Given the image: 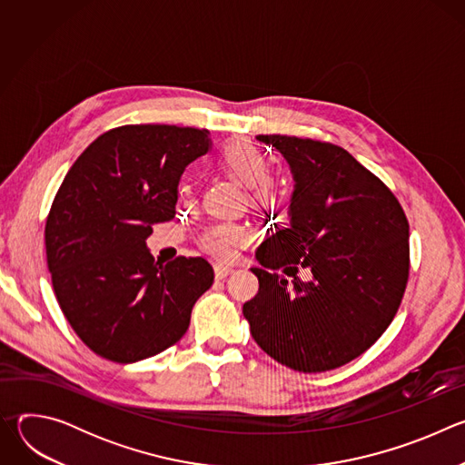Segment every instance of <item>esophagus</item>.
<instances>
[{"mask_svg": "<svg viewBox=\"0 0 465 465\" xmlns=\"http://www.w3.org/2000/svg\"><path fill=\"white\" fill-rule=\"evenodd\" d=\"M232 272H233L232 267H226V264H215V278L217 280H224Z\"/></svg>", "mask_w": 465, "mask_h": 465, "instance_id": "obj_1", "label": "esophagus"}]
</instances>
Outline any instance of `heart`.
Instances as JSON below:
<instances>
[{"instance_id": "heart-1", "label": "heart", "mask_w": 465, "mask_h": 465, "mask_svg": "<svg viewBox=\"0 0 465 465\" xmlns=\"http://www.w3.org/2000/svg\"><path fill=\"white\" fill-rule=\"evenodd\" d=\"M217 165L237 183L252 187V198L257 203H269L274 194V185L264 178L269 162L264 154L246 140H230L217 153ZM250 233L235 223L212 226L203 237V248L219 259H232L239 246L246 244Z\"/></svg>"}]
</instances>
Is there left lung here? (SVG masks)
Here are the masks:
<instances>
[{
	"label": "left lung",
	"mask_w": 465,
	"mask_h": 465,
	"mask_svg": "<svg viewBox=\"0 0 465 465\" xmlns=\"http://www.w3.org/2000/svg\"><path fill=\"white\" fill-rule=\"evenodd\" d=\"M289 163V228L255 252L259 292L242 305L257 346L303 373L364 353L393 320L409 280V223L391 191L348 151L294 136H255ZM312 280L286 275L295 264ZM283 268L284 277L272 271ZM283 273V274H284ZM282 274V275H283Z\"/></svg>",
	"instance_id": "obj_1"
}]
</instances>
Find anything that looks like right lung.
Masks as SVG:
<instances>
[{"label":"right lung","mask_w":465,"mask_h":465,"mask_svg":"<svg viewBox=\"0 0 465 465\" xmlns=\"http://www.w3.org/2000/svg\"><path fill=\"white\" fill-rule=\"evenodd\" d=\"M212 151L210 130L126 124L104 132L65 174L47 217L58 305L97 355L130 364L176 344L213 283L204 257L154 261L153 226L174 219L185 167Z\"/></svg>","instance_id":"right-lung-1"}]
</instances>
